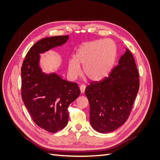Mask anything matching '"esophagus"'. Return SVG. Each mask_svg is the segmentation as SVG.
Masks as SVG:
<instances>
[{
	"label": "esophagus",
	"mask_w": 160,
	"mask_h": 160,
	"mask_svg": "<svg viewBox=\"0 0 160 160\" xmlns=\"http://www.w3.org/2000/svg\"><path fill=\"white\" fill-rule=\"evenodd\" d=\"M79 88H80V90H81V92L82 93H84L85 92V88H86V85H80V87H79Z\"/></svg>",
	"instance_id": "34e87169"
}]
</instances>
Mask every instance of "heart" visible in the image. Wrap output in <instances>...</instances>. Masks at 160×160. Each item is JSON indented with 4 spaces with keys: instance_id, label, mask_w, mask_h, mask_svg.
Segmentation results:
<instances>
[{
    "instance_id": "heart-1",
    "label": "heart",
    "mask_w": 160,
    "mask_h": 160,
    "mask_svg": "<svg viewBox=\"0 0 160 160\" xmlns=\"http://www.w3.org/2000/svg\"><path fill=\"white\" fill-rule=\"evenodd\" d=\"M117 55L115 43L111 40H96L85 43L77 51L75 59L68 61V75L74 80L81 73L91 80L99 81L108 76L112 69Z\"/></svg>"
}]
</instances>
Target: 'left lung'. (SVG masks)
<instances>
[{
  "label": "left lung",
  "instance_id": "8db88e82",
  "mask_svg": "<svg viewBox=\"0 0 160 160\" xmlns=\"http://www.w3.org/2000/svg\"><path fill=\"white\" fill-rule=\"evenodd\" d=\"M108 77L91 82L85 89L90 106V123L99 133L113 132L125 123L139 91V72L128 49Z\"/></svg>",
  "mask_w": 160,
  "mask_h": 160
}]
</instances>
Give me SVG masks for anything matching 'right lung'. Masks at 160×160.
<instances>
[{"instance_id":"right-lung-1","label":"right lung","mask_w":160,"mask_h":160,"mask_svg":"<svg viewBox=\"0 0 160 160\" xmlns=\"http://www.w3.org/2000/svg\"><path fill=\"white\" fill-rule=\"evenodd\" d=\"M68 35L46 37L28 51L21 67V95L32 119L38 127L55 133L68 123L67 108L81 93L78 84L56 73L45 74L39 67L40 53L61 46Z\"/></svg>"}]
</instances>
